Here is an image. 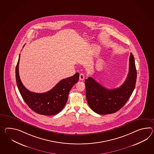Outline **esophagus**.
I'll return each instance as SVG.
<instances>
[{
  "label": "esophagus",
  "instance_id": "esophagus-1",
  "mask_svg": "<svg viewBox=\"0 0 154 154\" xmlns=\"http://www.w3.org/2000/svg\"><path fill=\"white\" fill-rule=\"evenodd\" d=\"M85 78V76L83 74V73H80L79 75V79L81 81H83L84 79Z\"/></svg>",
  "mask_w": 154,
  "mask_h": 154
}]
</instances>
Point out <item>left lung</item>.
I'll return each mask as SVG.
<instances>
[{
    "mask_svg": "<svg viewBox=\"0 0 154 154\" xmlns=\"http://www.w3.org/2000/svg\"><path fill=\"white\" fill-rule=\"evenodd\" d=\"M137 78L135 60L132 53L129 58V71L124 83L115 89L109 90L90 77L86 79L87 101L94 112L107 115L116 112L131 96Z\"/></svg>",
    "mask_w": 154,
    "mask_h": 154,
    "instance_id": "left-lung-1",
    "label": "left lung"
}]
</instances>
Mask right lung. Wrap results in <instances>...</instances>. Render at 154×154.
Listing matches in <instances>:
<instances>
[{"instance_id": "obj_1", "label": "right lung", "mask_w": 154, "mask_h": 154, "mask_svg": "<svg viewBox=\"0 0 154 154\" xmlns=\"http://www.w3.org/2000/svg\"><path fill=\"white\" fill-rule=\"evenodd\" d=\"M24 47V46H23ZM19 59L15 68V77L19 92L24 101L35 112L45 116L54 115L63 109L67 101L68 94L72 87L79 80V73L63 79L52 90L42 94L28 90L23 86L19 75Z\"/></svg>"}]
</instances>
